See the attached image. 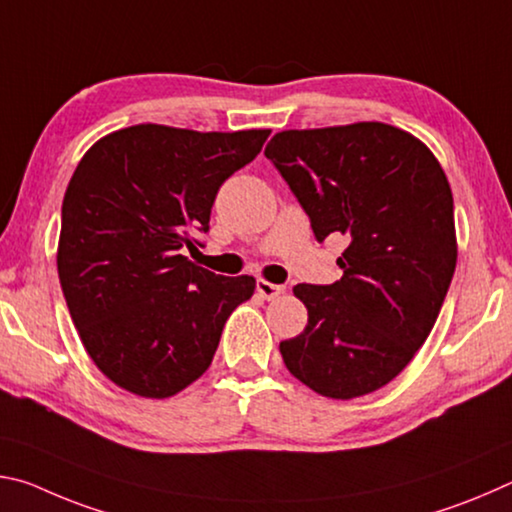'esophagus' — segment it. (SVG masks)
Returning a JSON list of instances; mask_svg holds the SVG:
<instances>
[{
  "label": "esophagus",
  "mask_w": 512,
  "mask_h": 512,
  "mask_svg": "<svg viewBox=\"0 0 512 512\" xmlns=\"http://www.w3.org/2000/svg\"><path fill=\"white\" fill-rule=\"evenodd\" d=\"M257 293L266 300H273V298L280 296V293H284V287H282V284H273L268 280H257Z\"/></svg>",
  "instance_id": "1"
}]
</instances>
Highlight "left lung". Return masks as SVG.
<instances>
[{"instance_id":"8db88e82","label":"left lung","mask_w":512,"mask_h":512,"mask_svg":"<svg viewBox=\"0 0 512 512\" xmlns=\"http://www.w3.org/2000/svg\"><path fill=\"white\" fill-rule=\"evenodd\" d=\"M266 158L318 241L343 235L334 284H296L307 327L284 366L332 400L386 386L427 341L456 268L452 187L418 137L381 121L275 133Z\"/></svg>"}]
</instances>
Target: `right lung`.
I'll use <instances>...</instances> for the list:
<instances>
[{
    "instance_id": "right-lung-1",
    "label": "right lung",
    "mask_w": 512,
    "mask_h": 512,
    "mask_svg": "<svg viewBox=\"0 0 512 512\" xmlns=\"http://www.w3.org/2000/svg\"><path fill=\"white\" fill-rule=\"evenodd\" d=\"M268 135L137 124L81 158L63 198L58 277L83 348L112 384L164 400L210 368L255 277L214 275L180 250L194 246L189 232L210 230L219 187Z\"/></svg>"
}]
</instances>
